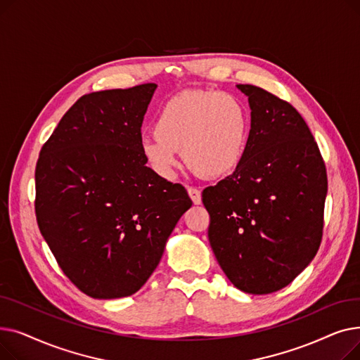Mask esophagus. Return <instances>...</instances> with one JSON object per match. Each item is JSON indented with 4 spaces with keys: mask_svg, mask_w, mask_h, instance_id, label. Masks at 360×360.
Masks as SVG:
<instances>
[{
    "mask_svg": "<svg viewBox=\"0 0 360 360\" xmlns=\"http://www.w3.org/2000/svg\"><path fill=\"white\" fill-rule=\"evenodd\" d=\"M188 194H190V197H191L194 204H200L201 202V193H200V190H197V188L188 186Z\"/></svg>",
    "mask_w": 360,
    "mask_h": 360,
    "instance_id": "34e87169",
    "label": "esophagus"
}]
</instances>
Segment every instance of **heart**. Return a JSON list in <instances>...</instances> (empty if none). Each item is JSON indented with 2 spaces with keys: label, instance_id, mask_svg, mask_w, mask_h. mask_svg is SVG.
Masks as SVG:
<instances>
[{
  "label": "heart",
  "instance_id": "1",
  "mask_svg": "<svg viewBox=\"0 0 360 360\" xmlns=\"http://www.w3.org/2000/svg\"><path fill=\"white\" fill-rule=\"evenodd\" d=\"M248 131V110L236 94L186 90L162 106L156 136L144 137L140 148L146 163L162 178L175 175L178 151L198 175L220 178L239 165Z\"/></svg>",
  "mask_w": 360,
  "mask_h": 360
}]
</instances>
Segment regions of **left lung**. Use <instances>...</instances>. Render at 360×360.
Masks as SVG:
<instances>
[{"label": "left lung", "mask_w": 360, "mask_h": 360, "mask_svg": "<svg viewBox=\"0 0 360 360\" xmlns=\"http://www.w3.org/2000/svg\"><path fill=\"white\" fill-rule=\"evenodd\" d=\"M251 129L235 172L202 191L209 240L245 293L286 288L314 259L324 228L327 172L314 136L286 101L252 84Z\"/></svg>", "instance_id": "left-lung-1"}]
</instances>
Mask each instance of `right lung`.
I'll return each instance as SVG.
<instances>
[{"label":"right lung","mask_w":360,"mask_h":360,"mask_svg":"<svg viewBox=\"0 0 360 360\" xmlns=\"http://www.w3.org/2000/svg\"><path fill=\"white\" fill-rule=\"evenodd\" d=\"M155 83L84 94L44 144L34 170L39 231L64 274L94 299L147 281L193 205L146 166L141 124Z\"/></svg>","instance_id":"1"}]
</instances>
